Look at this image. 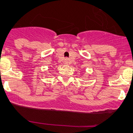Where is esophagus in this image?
I'll list each match as a JSON object with an SVG mask.
<instances>
[{
    "mask_svg": "<svg viewBox=\"0 0 133 133\" xmlns=\"http://www.w3.org/2000/svg\"><path fill=\"white\" fill-rule=\"evenodd\" d=\"M64 62H65V64H67V63H68V59H67V58H65V59Z\"/></svg>",
    "mask_w": 133,
    "mask_h": 133,
    "instance_id": "obj_1",
    "label": "esophagus"
}]
</instances>
